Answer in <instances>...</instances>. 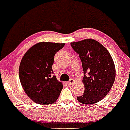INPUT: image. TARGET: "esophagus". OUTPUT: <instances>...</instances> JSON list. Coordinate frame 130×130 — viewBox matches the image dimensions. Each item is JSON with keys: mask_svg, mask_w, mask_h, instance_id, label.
<instances>
[{"mask_svg": "<svg viewBox=\"0 0 130 130\" xmlns=\"http://www.w3.org/2000/svg\"><path fill=\"white\" fill-rule=\"evenodd\" d=\"M73 82H74V81H73V79H71L70 80V81H69L68 82V84L69 85H71L73 83Z\"/></svg>", "mask_w": 130, "mask_h": 130, "instance_id": "34e87169", "label": "esophagus"}]
</instances>
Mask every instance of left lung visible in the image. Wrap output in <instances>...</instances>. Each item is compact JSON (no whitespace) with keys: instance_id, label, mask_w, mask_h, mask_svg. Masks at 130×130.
Listing matches in <instances>:
<instances>
[{"instance_id":"left-lung-1","label":"left lung","mask_w":130,"mask_h":130,"mask_svg":"<svg viewBox=\"0 0 130 130\" xmlns=\"http://www.w3.org/2000/svg\"><path fill=\"white\" fill-rule=\"evenodd\" d=\"M71 46L82 62L85 86L83 94L77 96L83 104H92L107 96L115 79L114 62L106 48L93 39L72 42Z\"/></svg>"}]
</instances>
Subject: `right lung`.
Here are the masks:
<instances>
[{
    "instance_id": "add662e5",
    "label": "right lung",
    "mask_w": 130,
    "mask_h": 130,
    "mask_svg": "<svg viewBox=\"0 0 130 130\" xmlns=\"http://www.w3.org/2000/svg\"><path fill=\"white\" fill-rule=\"evenodd\" d=\"M65 43L40 42L31 47L20 63V82L26 95L33 102L49 105L57 101L63 88L53 73L54 57Z\"/></svg>"
}]
</instances>
